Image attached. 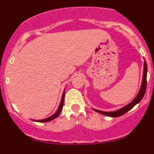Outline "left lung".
Segmentation results:
<instances>
[{
	"instance_id": "left-lung-1",
	"label": "left lung",
	"mask_w": 154,
	"mask_h": 154,
	"mask_svg": "<svg viewBox=\"0 0 154 154\" xmlns=\"http://www.w3.org/2000/svg\"><path fill=\"white\" fill-rule=\"evenodd\" d=\"M146 73H147V65H146V61L144 62V69H143V82H142V85H141L140 90L139 92L138 95H137V97L135 98V99L133 100L132 103H130V104H128L127 106H124L123 108L120 109L119 110H116V111H114V112H103V111H100V110L94 109L96 112H99V113L103 114V115L107 116H110V117H117V116H120L123 115L126 112H127L129 110L131 109L135 105H137V103H139L141 101V99H143V97L145 95V92H146Z\"/></svg>"
}]
</instances>
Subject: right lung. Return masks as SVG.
<instances>
[{"label": "right lung", "mask_w": 154, "mask_h": 154, "mask_svg": "<svg viewBox=\"0 0 154 154\" xmlns=\"http://www.w3.org/2000/svg\"><path fill=\"white\" fill-rule=\"evenodd\" d=\"M64 96H65V92H63V95H62V100H61V103L60 105H59V106H58V110H57V112H55V114H53L50 117L47 118V119H41V120H34V121H37V122H39V123H45V122H48V121H51L52 119H55V118L58 116L59 114H60L61 111L62 109V107H63V103H64Z\"/></svg>", "instance_id": "right-lung-1"}]
</instances>
